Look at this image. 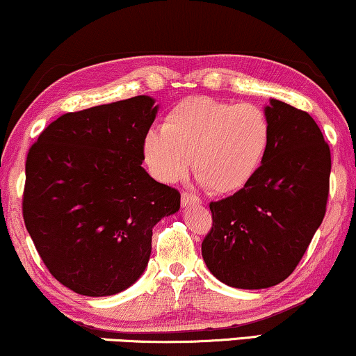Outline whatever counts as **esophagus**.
<instances>
[{"mask_svg":"<svg viewBox=\"0 0 356 356\" xmlns=\"http://www.w3.org/2000/svg\"><path fill=\"white\" fill-rule=\"evenodd\" d=\"M180 200H182V204H185V207H187V204H202V198L190 192H182Z\"/></svg>","mask_w":356,"mask_h":356,"instance_id":"obj_1","label":"esophagus"}]
</instances>
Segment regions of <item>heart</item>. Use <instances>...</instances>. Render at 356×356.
Masks as SVG:
<instances>
[{
	"instance_id": "heart-1",
	"label": "heart",
	"mask_w": 356,
	"mask_h": 356,
	"mask_svg": "<svg viewBox=\"0 0 356 356\" xmlns=\"http://www.w3.org/2000/svg\"><path fill=\"white\" fill-rule=\"evenodd\" d=\"M268 114L252 103L188 97L169 109L161 130L143 138L145 163L158 180L174 184L188 171L216 195L238 192L252 182L271 147Z\"/></svg>"
}]
</instances>
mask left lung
Returning <instances> with one entry per match:
<instances>
[{
	"label": "left lung",
	"mask_w": 356,
	"mask_h": 356,
	"mask_svg": "<svg viewBox=\"0 0 356 356\" xmlns=\"http://www.w3.org/2000/svg\"><path fill=\"white\" fill-rule=\"evenodd\" d=\"M271 147L257 176L232 197L209 203L213 226L202 254L213 276L237 289L287 279L321 226L330 149L308 113L271 99Z\"/></svg>",
	"instance_id": "8db88e82"
}]
</instances>
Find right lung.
<instances>
[{"instance_id":"1","label":"right lung","mask_w":356,"mask_h":356,"mask_svg":"<svg viewBox=\"0 0 356 356\" xmlns=\"http://www.w3.org/2000/svg\"><path fill=\"white\" fill-rule=\"evenodd\" d=\"M156 111L140 95L66 113L29 149L24 222L51 276L80 295L130 287L148 264L154 224L179 211V190L142 168Z\"/></svg>"}]
</instances>
